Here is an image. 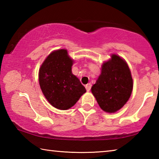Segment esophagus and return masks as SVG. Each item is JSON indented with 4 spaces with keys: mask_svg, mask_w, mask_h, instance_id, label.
I'll use <instances>...</instances> for the list:
<instances>
[{
    "mask_svg": "<svg viewBox=\"0 0 159 159\" xmlns=\"http://www.w3.org/2000/svg\"><path fill=\"white\" fill-rule=\"evenodd\" d=\"M91 87H92L91 83H88V84L85 85V88H86V90H87V91H90L91 89Z\"/></svg>",
    "mask_w": 159,
    "mask_h": 159,
    "instance_id": "esophagus-1",
    "label": "esophagus"
}]
</instances>
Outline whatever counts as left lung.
<instances>
[{
	"instance_id": "8db88e82",
	"label": "left lung",
	"mask_w": 159,
	"mask_h": 159,
	"mask_svg": "<svg viewBox=\"0 0 159 159\" xmlns=\"http://www.w3.org/2000/svg\"><path fill=\"white\" fill-rule=\"evenodd\" d=\"M133 88L130 70L119 55L112 54L104 61L101 74L91 88L93 95L104 111L115 113L128 101Z\"/></svg>"
}]
</instances>
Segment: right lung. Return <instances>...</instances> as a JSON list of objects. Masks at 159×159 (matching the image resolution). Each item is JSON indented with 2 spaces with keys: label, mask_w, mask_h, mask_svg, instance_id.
I'll return each instance as SVG.
<instances>
[{
  "label": "right lung",
  "mask_w": 159,
  "mask_h": 159,
  "mask_svg": "<svg viewBox=\"0 0 159 159\" xmlns=\"http://www.w3.org/2000/svg\"><path fill=\"white\" fill-rule=\"evenodd\" d=\"M74 60L66 49L52 51L45 58L39 72V85L52 107L66 110L73 107L86 92L80 80L72 74Z\"/></svg>",
  "instance_id": "right-lung-1"
}]
</instances>
